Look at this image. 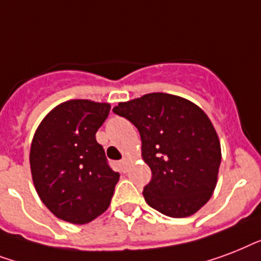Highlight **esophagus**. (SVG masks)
Returning <instances> with one entry per match:
<instances>
[{
    "instance_id": "1",
    "label": "esophagus",
    "mask_w": 261,
    "mask_h": 261,
    "mask_svg": "<svg viewBox=\"0 0 261 261\" xmlns=\"http://www.w3.org/2000/svg\"><path fill=\"white\" fill-rule=\"evenodd\" d=\"M128 165H129V159L128 158H124L122 161H121V166H122V169H124V170H126Z\"/></svg>"
}]
</instances>
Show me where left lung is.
Listing matches in <instances>:
<instances>
[{"instance_id": "1", "label": "left lung", "mask_w": 261, "mask_h": 261, "mask_svg": "<svg viewBox=\"0 0 261 261\" xmlns=\"http://www.w3.org/2000/svg\"><path fill=\"white\" fill-rule=\"evenodd\" d=\"M141 137V155L152 173L143 196L171 218L197 213L217 187L221 144L207 114L188 99L152 92L113 109Z\"/></svg>"}]
</instances>
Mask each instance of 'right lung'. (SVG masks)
I'll list each match as a JSON object with an SVG mask.
<instances>
[{
    "label": "right lung",
    "mask_w": 261,
    "mask_h": 261,
    "mask_svg": "<svg viewBox=\"0 0 261 261\" xmlns=\"http://www.w3.org/2000/svg\"><path fill=\"white\" fill-rule=\"evenodd\" d=\"M109 112V103L68 100L48 113L34 135L32 181L44 205L62 221L84 225L110 205L120 174L95 137Z\"/></svg>",
    "instance_id": "add662e5"
}]
</instances>
